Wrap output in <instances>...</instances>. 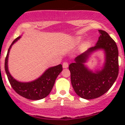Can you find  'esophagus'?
Instances as JSON below:
<instances>
[{"instance_id":"obj_1","label":"esophagus","mask_w":125,"mask_h":125,"mask_svg":"<svg viewBox=\"0 0 125 125\" xmlns=\"http://www.w3.org/2000/svg\"><path fill=\"white\" fill-rule=\"evenodd\" d=\"M62 66L63 68H66L68 67V63L67 62H63Z\"/></svg>"}]
</instances>
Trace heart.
Here are the masks:
<instances>
[{"mask_svg":"<svg viewBox=\"0 0 125 125\" xmlns=\"http://www.w3.org/2000/svg\"><path fill=\"white\" fill-rule=\"evenodd\" d=\"M81 40H82L81 37H77L76 39H75V42H76V43H79Z\"/></svg>","mask_w":125,"mask_h":125,"instance_id":"b5f03b06","label":"heart"}]
</instances>
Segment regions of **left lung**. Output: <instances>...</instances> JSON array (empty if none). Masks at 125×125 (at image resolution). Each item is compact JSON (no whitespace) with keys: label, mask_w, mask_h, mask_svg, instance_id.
Returning <instances> with one entry per match:
<instances>
[{"label":"left lung","mask_w":125,"mask_h":125,"mask_svg":"<svg viewBox=\"0 0 125 125\" xmlns=\"http://www.w3.org/2000/svg\"><path fill=\"white\" fill-rule=\"evenodd\" d=\"M100 34L94 46L78 55L75 62L69 65L71 81L75 93L83 99H96L105 94L113 86L118 74V51L115 41L106 31ZM102 49L105 53V63L102 70L93 73L84 66L88 57L93 52Z\"/></svg>","instance_id":"8db88e82"}]
</instances>
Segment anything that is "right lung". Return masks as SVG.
I'll list each match as a JSON object with an SVG mask.
<instances>
[{
    "label": "right lung",
    "mask_w": 125,
    "mask_h": 125,
    "mask_svg": "<svg viewBox=\"0 0 125 125\" xmlns=\"http://www.w3.org/2000/svg\"><path fill=\"white\" fill-rule=\"evenodd\" d=\"M21 38L17 37L10 45L5 61V70L10 83L14 90L21 96L29 100H37L46 97L52 90L59 74L62 71V65H59L48 69L39 79L31 82H20L15 80L9 73L8 69V59L11 46Z\"/></svg>",
    "instance_id": "1"
}]
</instances>
